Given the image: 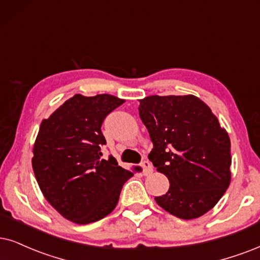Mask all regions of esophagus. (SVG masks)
Here are the masks:
<instances>
[{
  "label": "esophagus",
  "mask_w": 260,
  "mask_h": 260,
  "mask_svg": "<svg viewBox=\"0 0 260 260\" xmlns=\"http://www.w3.org/2000/svg\"><path fill=\"white\" fill-rule=\"evenodd\" d=\"M141 167H143V173L144 175H151L153 172V168L152 166H151V163L149 162V160H144L143 163H141Z\"/></svg>",
  "instance_id": "1"
}]
</instances>
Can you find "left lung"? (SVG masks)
Returning <instances> with one entry per match:
<instances>
[{
  "label": "left lung",
  "instance_id": "8db88e82",
  "mask_svg": "<svg viewBox=\"0 0 260 260\" xmlns=\"http://www.w3.org/2000/svg\"><path fill=\"white\" fill-rule=\"evenodd\" d=\"M139 116L152 140L149 154L169 189L154 200L182 219L210 211L232 180L231 139L202 100L187 96H147L139 100Z\"/></svg>",
  "mask_w": 260,
  "mask_h": 260
}]
</instances>
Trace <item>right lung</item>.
I'll list each match as a JSON object with an SVG mask.
<instances>
[{
	"mask_svg": "<svg viewBox=\"0 0 260 260\" xmlns=\"http://www.w3.org/2000/svg\"><path fill=\"white\" fill-rule=\"evenodd\" d=\"M124 100L111 94H75L42 121L32 168L39 188L62 217L77 224L100 221L116 208L133 173L114 157L101 159V127Z\"/></svg>",
	"mask_w": 260,
	"mask_h": 260,
	"instance_id": "right-lung-1",
	"label": "right lung"
}]
</instances>
